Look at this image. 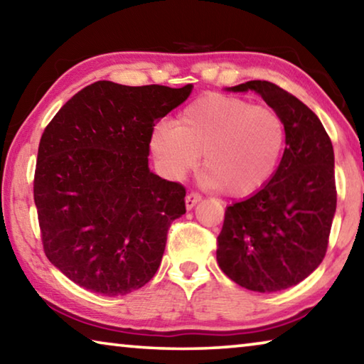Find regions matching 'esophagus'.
<instances>
[{
  "instance_id": "34e87169",
  "label": "esophagus",
  "mask_w": 364,
  "mask_h": 364,
  "mask_svg": "<svg viewBox=\"0 0 364 364\" xmlns=\"http://www.w3.org/2000/svg\"><path fill=\"white\" fill-rule=\"evenodd\" d=\"M200 199H202V196L199 193H189L186 196V208H188V210H191V208H193Z\"/></svg>"
}]
</instances>
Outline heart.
Segmentation results:
<instances>
[{
	"label": "heart",
	"instance_id": "b5f03b06",
	"mask_svg": "<svg viewBox=\"0 0 364 364\" xmlns=\"http://www.w3.org/2000/svg\"><path fill=\"white\" fill-rule=\"evenodd\" d=\"M284 146L286 127L274 109L226 95L199 97L175 125L157 123L151 134V149L170 178L186 175L202 154L208 181L234 197L254 194L273 178Z\"/></svg>",
	"mask_w": 364,
	"mask_h": 364
}]
</instances>
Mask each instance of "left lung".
I'll use <instances>...</instances> for the list:
<instances>
[{
    "mask_svg": "<svg viewBox=\"0 0 364 364\" xmlns=\"http://www.w3.org/2000/svg\"><path fill=\"white\" fill-rule=\"evenodd\" d=\"M231 90L257 91L281 115L286 149L258 193L226 208L217 262L249 291H282L311 274L328 250L337 205L334 149L316 114L278 85L252 80Z\"/></svg>",
    "mask_w": 364,
    "mask_h": 364,
    "instance_id": "obj_1",
    "label": "left lung"
}]
</instances>
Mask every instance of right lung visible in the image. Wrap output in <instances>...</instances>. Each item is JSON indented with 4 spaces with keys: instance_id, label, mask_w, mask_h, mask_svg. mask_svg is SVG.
<instances>
[{
    "instance_id": "1",
    "label": "right lung",
    "mask_w": 364,
    "mask_h": 364,
    "mask_svg": "<svg viewBox=\"0 0 364 364\" xmlns=\"http://www.w3.org/2000/svg\"><path fill=\"white\" fill-rule=\"evenodd\" d=\"M191 90L101 80L43 132L33 178L43 250L80 287L117 297L159 269L186 189L147 167L151 134Z\"/></svg>"
}]
</instances>
